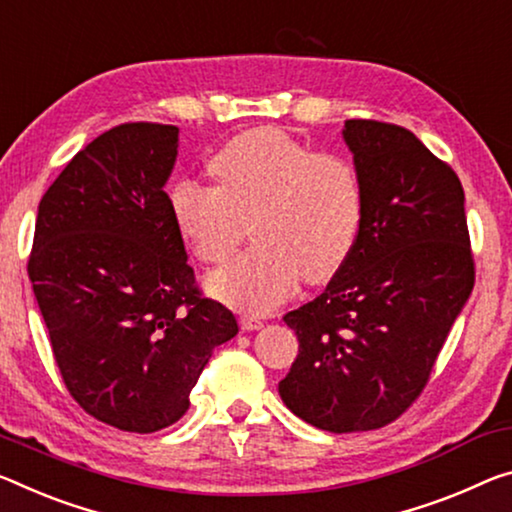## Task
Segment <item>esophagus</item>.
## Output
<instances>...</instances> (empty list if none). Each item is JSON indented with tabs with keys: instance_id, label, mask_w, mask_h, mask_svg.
<instances>
[{
	"instance_id": "1",
	"label": "esophagus",
	"mask_w": 512,
	"mask_h": 512,
	"mask_svg": "<svg viewBox=\"0 0 512 512\" xmlns=\"http://www.w3.org/2000/svg\"><path fill=\"white\" fill-rule=\"evenodd\" d=\"M239 326H241V330L250 332V330H259V328H264V321H262V319H257V316H248V314H243L241 319H239Z\"/></svg>"
}]
</instances>
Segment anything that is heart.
Masks as SVG:
<instances>
[{
  "instance_id": "obj_1",
  "label": "heart",
  "mask_w": 512,
  "mask_h": 512,
  "mask_svg": "<svg viewBox=\"0 0 512 512\" xmlns=\"http://www.w3.org/2000/svg\"><path fill=\"white\" fill-rule=\"evenodd\" d=\"M216 186L182 180L170 218L200 262L234 253L250 221L253 248L209 275V291L246 312H269L300 278L321 285L342 271L362 227V186L339 154L312 152L273 127L248 129L209 161Z\"/></svg>"
}]
</instances>
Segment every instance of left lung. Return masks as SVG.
Segmentation results:
<instances>
[{
    "mask_svg": "<svg viewBox=\"0 0 512 512\" xmlns=\"http://www.w3.org/2000/svg\"><path fill=\"white\" fill-rule=\"evenodd\" d=\"M362 227L323 294L285 314L298 355L278 392L330 433L383 428L426 387L474 289L458 175L405 127L346 120Z\"/></svg>",
    "mask_w": 512,
    "mask_h": 512,
    "instance_id": "obj_1",
    "label": "left lung"
}]
</instances>
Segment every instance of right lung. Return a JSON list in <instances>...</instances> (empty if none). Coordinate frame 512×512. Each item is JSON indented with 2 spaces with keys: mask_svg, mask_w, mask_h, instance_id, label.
Returning <instances> with one entry per match:
<instances>
[{
  "mask_svg": "<svg viewBox=\"0 0 512 512\" xmlns=\"http://www.w3.org/2000/svg\"><path fill=\"white\" fill-rule=\"evenodd\" d=\"M180 129L125 123L79 150L38 205L29 280L59 371L88 415L154 433L189 410L234 314L202 298L164 186Z\"/></svg>",
  "mask_w": 512,
  "mask_h": 512,
  "instance_id": "add662e5",
  "label": "right lung"
}]
</instances>
